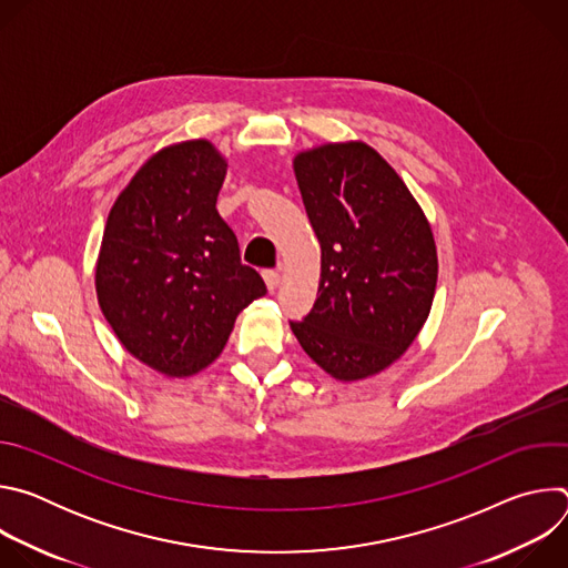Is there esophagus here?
<instances>
[{
	"mask_svg": "<svg viewBox=\"0 0 568 568\" xmlns=\"http://www.w3.org/2000/svg\"><path fill=\"white\" fill-rule=\"evenodd\" d=\"M263 278H265L270 292H274V290L278 287V283H281V274H278L276 270H265V272H263Z\"/></svg>",
	"mask_w": 568,
	"mask_h": 568,
	"instance_id": "esophagus-1",
	"label": "esophagus"
}]
</instances>
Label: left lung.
Instances as JSON below:
<instances>
[{"instance_id": "1", "label": "left lung", "mask_w": 568, "mask_h": 568, "mask_svg": "<svg viewBox=\"0 0 568 568\" xmlns=\"http://www.w3.org/2000/svg\"><path fill=\"white\" fill-rule=\"evenodd\" d=\"M321 245L314 307L290 321L301 348L342 382L390 366L432 310L438 256L407 184L371 145L326 143L294 156Z\"/></svg>"}]
</instances>
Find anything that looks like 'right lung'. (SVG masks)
<instances>
[{
	"mask_svg": "<svg viewBox=\"0 0 568 568\" xmlns=\"http://www.w3.org/2000/svg\"><path fill=\"white\" fill-rule=\"evenodd\" d=\"M226 161L204 139L152 154L116 197L97 265L99 305L119 342L150 368L186 377L224 348L235 316L265 296L240 263L215 202Z\"/></svg>",
	"mask_w": 568,
	"mask_h": 568,
	"instance_id": "add662e5",
	"label": "right lung"
}]
</instances>
